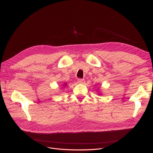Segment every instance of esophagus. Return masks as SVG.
I'll return each instance as SVG.
<instances>
[{"label": "esophagus", "instance_id": "obj_1", "mask_svg": "<svg viewBox=\"0 0 153 153\" xmlns=\"http://www.w3.org/2000/svg\"><path fill=\"white\" fill-rule=\"evenodd\" d=\"M77 82L79 84H84L85 81H84V79H78Z\"/></svg>", "mask_w": 153, "mask_h": 153}]
</instances>
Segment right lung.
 Returning a JSON list of instances; mask_svg holds the SVG:
<instances>
[{
  "mask_svg": "<svg viewBox=\"0 0 153 153\" xmlns=\"http://www.w3.org/2000/svg\"><path fill=\"white\" fill-rule=\"evenodd\" d=\"M65 85H66V84H65Z\"/></svg>",
  "mask_w": 153,
  "mask_h": 153,
  "instance_id": "obj_1",
  "label": "right lung"
}]
</instances>
